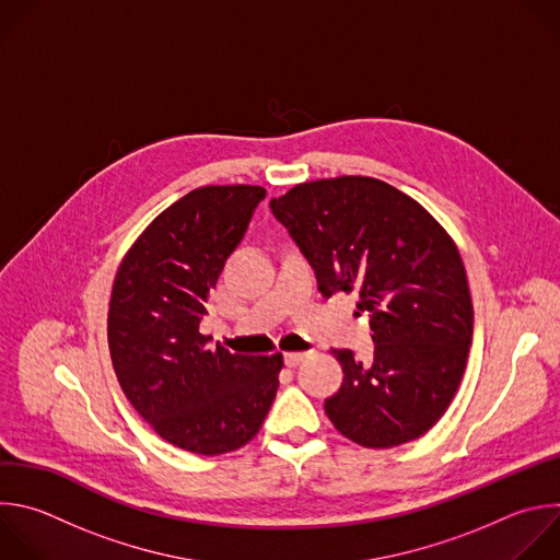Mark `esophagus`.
Returning <instances> with one entry per match:
<instances>
[{"label": "esophagus", "mask_w": 560, "mask_h": 560, "mask_svg": "<svg viewBox=\"0 0 560 560\" xmlns=\"http://www.w3.org/2000/svg\"><path fill=\"white\" fill-rule=\"evenodd\" d=\"M305 358H307V351H288V353H283V360H285L288 366H296Z\"/></svg>", "instance_id": "obj_1"}]
</instances>
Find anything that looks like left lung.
<instances>
[{"mask_svg": "<svg viewBox=\"0 0 560 560\" xmlns=\"http://www.w3.org/2000/svg\"><path fill=\"white\" fill-rule=\"evenodd\" d=\"M272 215L314 268L323 296L358 292L374 355L331 349L342 385L331 424L364 448L424 435L448 409L472 342V301L455 242L392 184L342 175L296 184Z\"/></svg>", "mask_w": 560, "mask_h": 560, "instance_id": "1", "label": "left lung"}]
</instances>
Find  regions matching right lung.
<instances>
[{
    "mask_svg": "<svg viewBox=\"0 0 560 560\" xmlns=\"http://www.w3.org/2000/svg\"><path fill=\"white\" fill-rule=\"evenodd\" d=\"M264 198L248 184L186 194L147 226L114 279L107 340L118 383L140 418L182 451L242 448L277 396L281 353L211 349L200 334L209 290Z\"/></svg>",
    "mask_w": 560,
    "mask_h": 560,
    "instance_id": "right-lung-1",
    "label": "right lung"
}]
</instances>
